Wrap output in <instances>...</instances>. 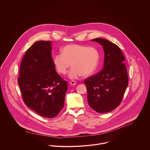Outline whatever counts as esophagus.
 <instances>
[{
	"label": "esophagus",
	"instance_id": "esophagus-1",
	"mask_svg": "<svg viewBox=\"0 0 150 150\" xmlns=\"http://www.w3.org/2000/svg\"><path fill=\"white\" fill-rule=\"evenodd\" d=\"M69 84H70L71 86H74V85L76 84V82L74 81H73V80H71V81H70L69 82Z\"/></svg>",
	"mask_w": 150,
	"mask_h": 150
}]
</instances>
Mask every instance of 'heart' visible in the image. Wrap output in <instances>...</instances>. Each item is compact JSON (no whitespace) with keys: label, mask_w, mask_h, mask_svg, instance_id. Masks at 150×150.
<instances>
[{"label":"heart","mask_w":150,"mask_h":150,"mask_svg":"<svg viewBox=\"0 0 150 150\" xmlns=\"http://www.w3.org/2000/svg\"><path fill=\"white\" fill-rule=\"evenodd\" d=\"M100 52L94 47L80 44H69L64 46L61 54H57L53 57V63L61 74H65L71 66L69 74L70 79H77L92 74L99 64Z\"/></svg>","instance_id":"heart-1"}]
</instances>
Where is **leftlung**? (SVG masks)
Returning <instances> with one entry per match:
<instances>
[{
  "instance_id": "left-lung-1",
  "label": "left lung",
  "mask_w": 150,
  "mask_h": 150,
  "mask_svg": "<svg viewBox=\"0 0 150 150\" xmlns=\"http://www.w3.org/2000/svg\"><path fill=\"white\" fill-rule=\"evenodd\" d=\"M103 46L104 66L96 74L84 80L89 106L99 113L110 112L121 103L128 85L125 60L120 47L107 40H91Z\"/></svg>"
}]
</instances>
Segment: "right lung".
Segmentation results:
<instances>
[{
  "instance_id": "1",
  "label": "right lung",
  "mask_w": 150,
  "mask_h": 150,
  "mask_svg": "<svg viewBox=\"0 0 150 150\" xmlns=\"http://www.w3.org/2000/svg\"><path fill=\"white\" fill-rule=\"evenodd\" d=\"M52 42H36L22 59L18 83L25 105L51 118L64 106L67 84L57 73L51 57Z\"/></svg>"
}]
</instances>
